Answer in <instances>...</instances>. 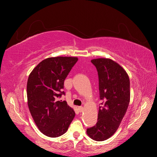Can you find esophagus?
<instances>
[{
  "instance_id": "1",
  "label": "esophagus",
  "mask_w": 157,
  "mask_h": 157,
  "mask_svg": "<svg viewBox=\"0 0 157 157\" xmlns=\"http://www.w3.org/2000/svg\"><path fill=\"white\" fill-rule=\"evenodd\" d=\"M78 111L80 112V113H81V112H82V111H83V107H78Z\"/></svg>"
}]
</instances>
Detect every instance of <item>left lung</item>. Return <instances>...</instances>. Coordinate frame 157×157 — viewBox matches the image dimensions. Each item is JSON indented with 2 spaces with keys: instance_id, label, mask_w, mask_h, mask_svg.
<instances>
[{
  "instance_id": "obj_1",
  "label": "left lung",
  "mask_w": 157,
  "mask_h": 157,
  "mask_svg": "<svg viewBox=\"0 0 157 157\" xmlns=\"http://www.w3.org/2000/svg\"><path fill=\"white\" fill-rule=\"evenodd\" d=\"M99 78V99L98 122L86 132L98 141L106 140L117 130L130 103V79L121 66L107 58L91 60Z\"/></svg>"
}]
</instances>
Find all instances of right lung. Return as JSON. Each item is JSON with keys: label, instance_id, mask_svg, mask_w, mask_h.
I'll return each instance as SVG.
<instances>
[{"label": "right lung", "instance_id": "right-lung-1", "mask_svg": "<svg viewBox=\"0 0 157 157\" xmlns=\"http://www.w3.org/2000/svg\"><path fill=\"white\" fill-rule=\"evenodd\" d=\"M76 57H55L42 60L30 73L27 84V103L39 130L46 136L59 137L67 131L75 116L65 101L64 80L77 63Z\"/></svg>", "mask_w": 157, "mask_h": 157}]
</instances>
